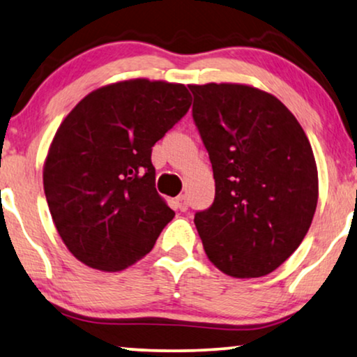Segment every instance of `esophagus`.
Returning a JSON list of instances; mask_svg holds the SVG:
<instances>
[{
  "label": "esophagus",
  "mask_w": 357,
  "mask_h": 357,
  "mask_svg": "<svg viewBox=\"0 0 357 357\" xmlns=\"http://www.w3.org/2000/svg\"><path fill=\"white\" fill-rule=\"evenodd\" d=\"M174 203H175V208L180 209V211H187L188 209V199L185 195H180V197L175 198Z\"/></svg>",
  "instance_id": "1"
}]
</instances>
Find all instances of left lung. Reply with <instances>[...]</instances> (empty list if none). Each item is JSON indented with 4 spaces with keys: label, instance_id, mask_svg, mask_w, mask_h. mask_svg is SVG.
I'll return each instance as SVG.
<instances>
[{
    "label": "left lung",
    "instance_id": "8db88e82",
    "mask_svg": "<svg viewBox=\"0 0 357 357\" xmlns=\"http://www.w3.org/2000/svg\"><path fill=\"white\" fill-rule=\"evenodd\" d=\"M188 87L216 182L211 206L195 213L204 252L226 275L265 276L296 252L314 219L319 177L309 139L268 92Z\"/></svg>",
    "mask_w": 357,
    "mask_h": 357
}]
</instances>
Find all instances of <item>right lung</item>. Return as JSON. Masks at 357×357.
Here are the masks:
<instances>
[{
	"mask_svg": "<svg viewBox=\"0 0 357 357\" xmlns=\"http://www.w3.org/2000/svg\"><path fill=\"white\" fill-rule=\"evenodd\" d=\"M190 105L183 84L133 79L91 92L63 120L43 188L77 260L119 271L151 252L175 216L155 192L151 153Z\"/></svg>",
	"mask_w": 357,
	"mask_h": 357,
	"instance_id": "obj_1",
	"label": "right lung"
}]
</instances>
